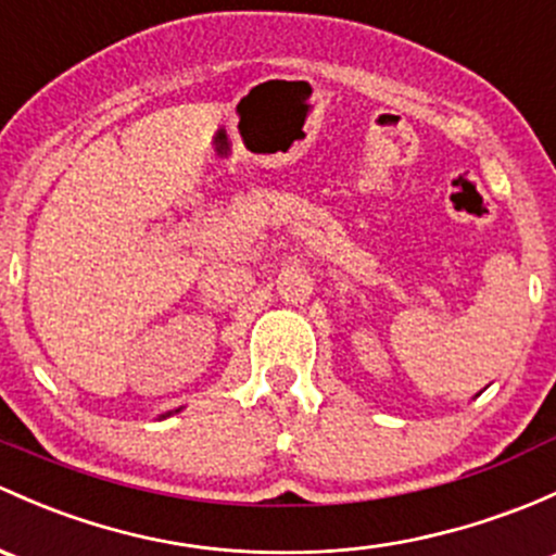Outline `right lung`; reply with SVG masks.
<instances>
[{
	"mask_svg": "<svg viewBox=\"0 0 556 556\" xmlns=\"http://www.w3.org/2000/svg\"><path fill=\"white\" fill-rule=\"evenodd\" d=\"M175 413H178V410H175ZM167 416H170V413H167ZM162 418H165V416H162Z\"/></svg>",
	"mask_w": 556,
	"mask_h": 556,
	"instance_id": "obj_1",
	"label": "right lung"
}]
</instances>
